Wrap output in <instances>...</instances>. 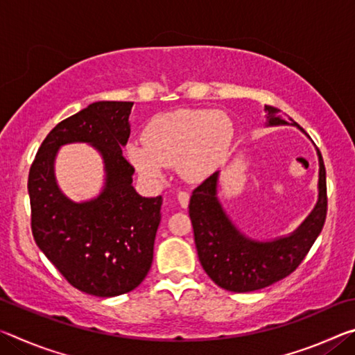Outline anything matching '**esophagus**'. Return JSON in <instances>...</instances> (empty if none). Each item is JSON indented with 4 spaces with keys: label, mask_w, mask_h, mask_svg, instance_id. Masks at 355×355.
Listing matches in <instances>:
<instances>
[{
    "label": "esophagus",
    "mask_w": 355,
    "mask_h": 355,
    "mask_svg": "<svg viewBox=\"0 0 355 355\" xmlns=\"http://www.w3.org/2000/svg\"><path fill=\"white\" fill-rule=\"evenodd\" d=\"M177 199H178V203L182 205V208H186L189 205V192L186 191H180L177 194Z\"/></svg>",
    "instance_id": "1"
}]
</instances>
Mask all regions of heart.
Returning a JSON list of instances; mask_svg holds the SVG:
<instances>
[{
	"label": "heart",
	"instance_id": "obj_1",
	"mask_svg": "<svg viewBox=\"0 0 355 355\" xmlns=\"http://www.w3.org/2000/svg\"><path fill=\"white\" fill-rule=\"evenodd\" d=\"M233 123L211 110H178L153 117L144 141H131L127 155L137 172L159 182L166 166H177L184 180L199 183L224 163L233 142Z\"/></svg>",
	"mask_w": 355,
	"mask_h": 355
}]
</instances>
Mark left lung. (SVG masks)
Returning <instances> with one entry per match:
<instances>
[{
    "label": "left lung",
    "mask_w": 355,
    "mask_h": 355,
    "mask_svg": "<svg viewBox=\"0 0 355 355\" xmlns=\"http://www.w3.org/2000/svg\"><path fill=\"white\" fill-rule=\"evenodd\" d=\"M268 125H288L280 110L264 106ZM293 125L302 130L290 119ZM304 131V130H302ZM305 133V131H304ZM320 158L318 203L290 236L260 243L244 236L228 219L216 197L219 172H214L192 191L189 218L202 268L216 285L233 293H249L275 284L296 271L320 235L327 214L326 167Z\"/></svg>",
    "instance_id": "obj_1"
}]
</instances>
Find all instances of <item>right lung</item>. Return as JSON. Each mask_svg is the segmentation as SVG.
<instances>
[{"instance_id": "1", "label": "right lung", "mask_w": 355, "mask_h": 355, "mask_svg": "<svg viewBox=\"0 0 355 355\" xmlns=\"http://www.w3.org/2000/svg\"><path fill=\"white\" fill-rule=\"evenodd\" d=\"M131 101H97L59 122L29 169L35 244L71 286L98 297L125 294L146 279L161 220L158 197L133 188L135 167L122 155L130 137ZM87 141L104 156L107 183L98 198L76 204L57 188L54 158L61 145Z\"/></svg>"}]
</instances>
